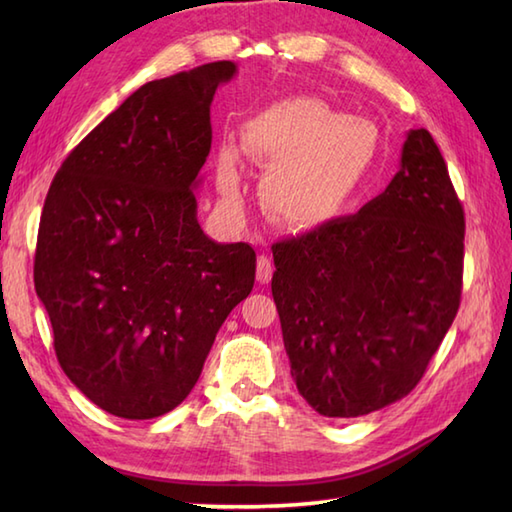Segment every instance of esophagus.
Instances as JSON below:
<instances>
[{
    "label": "esophagus",
    "mask_w": 512,
    "mask_h": 512,
    "mask_svg": "<svg viewBox=\"0 0 512 512\" xmlns=\"http://www.w3.org/2000/svg\"><path fill=\"white\" fill-rule=\"evenodd\" d=\"M273 259H270L268 255H259L257 259V279L259 284H268L270 277H273Z\"/></svg>",
    "instance_id": "obj_1"
}]
</instances>
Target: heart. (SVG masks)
<instances>
[{
  "mask_svg": "<svg viewBox=\"0 0 512 512\" xmlns=\"http://www.w3.org/2000/svg\"><path fill=\"white\" fill-rule=\"evenodd\" d=\"M244 147L268 169L262 198L281 224L317 226L341 209L372 165L378 134L363 118L343 116L312 96H292L259 112ZM226 198L239 193L237 158L226 149L217 167Z\"/></svg>",
  "mask_w": 512,
  "mask_h": 512,
  "instance_id": "heart-1",
  "label": "heart"
}]
</instances>
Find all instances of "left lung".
Wrapping results in <instances>:
<instances>
[{"instance_id":"8db88e82","label":"left lung","mask_w":512,"mask_h":512,"mask_svg":"<svg viewBox=\"0 0 512 512\" xmlns=\"http://www.w3.org/2000/svg\"><path fill=\"white\" fill-rule=\"evenodd\" d=\"M290 374L328 418L405 398L462 297L464 209L427 129H411L389 187L354 215L273 244Z\"/></svg>"}]
</instances>
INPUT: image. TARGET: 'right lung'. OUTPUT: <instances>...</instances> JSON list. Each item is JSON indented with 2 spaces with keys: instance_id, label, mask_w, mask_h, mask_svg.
<instances>
[{
  "instance_id": "add662e5",
  "label": "right lung",
  "mask_w": 512,
  "mask_h": 512,
  "mask_svg": "<svg viewBox=\"0 0 512 512\" xmlns=\"http://www.w3.org/2000/svg\"><path fill=\"white\" fill-rule=\"evenodd\" d=\"M215 61L149 81L76 145L43 204L35 290L72 383L118 418L176 409L255 284V250L217 244L193 189L211 151Z\"/></svg>"
}]
</instances>
